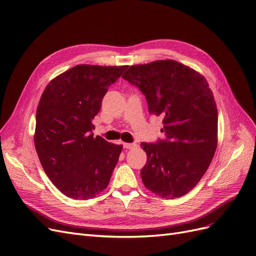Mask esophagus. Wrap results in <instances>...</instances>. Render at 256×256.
Here are the masks:
<instances>
[{"label":"esophagus","instance_id":"esophagus-1","mask_svg":"<svg viewBox=\"0 0 256 256\" xmlns=\"http://www.w3.org/2000/svg\"><path fill=\"white\" fill-rule=\"evenodd\" d=\"M122 146H124V148H126V150H134L138 145L136 143H124Z\"/></svg>","mask_w":256,"mask_h":256}]
</instances>
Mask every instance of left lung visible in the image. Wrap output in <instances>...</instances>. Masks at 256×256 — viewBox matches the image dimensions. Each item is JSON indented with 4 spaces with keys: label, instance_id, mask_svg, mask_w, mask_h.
Returning a JSON list of instances; mask_svg holds the SVG:
<instances>
[{
    "label": "left lung",
    "instance_id": "1",
    "mask_svg": "<svg viewBox=\"0 0 256 256\" xmlns=\"http://www.w3.org/2000/svg\"><path fill=\"white\" fill-rule=\"evenodd\" d=\"M122 79L143 92L150 114L164 124V138L141 143L147 154L143 184L166 200L187 194L206 173L216 148L218 111L206 79L172 60L130 66Z\"/></svg>",
    "mask_w": 256,
    "mask_h": 256
}]
</instances>
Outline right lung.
Instances as JSON below:
<instances>
[{"instance_id":"obj_1","label":"right lung","mask_w":256,"mask_h":256,"mask_svg":"<svg viewBox=\"0 0 256 256\" xmlns=\"http://www.w3.org/2000/svg\"><path fill=\"white\" fill-rule=\"evenodd\" d=\"M127 66L78 65L44 88L36 112L35 148L42 168L68 198L88 200L110 182L122 145L94 138L92 120Z\"/></svg>"}]
</instances>
